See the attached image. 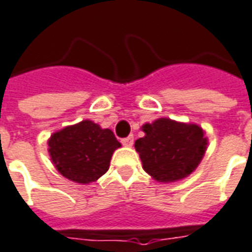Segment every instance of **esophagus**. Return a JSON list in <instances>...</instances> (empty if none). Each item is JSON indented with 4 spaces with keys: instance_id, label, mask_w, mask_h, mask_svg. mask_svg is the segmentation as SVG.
Here are the masks:
<instances>
[{
    "instance_id": "34e87169",
    "label": "esophagus",
    "mask_w": 252,
    "mask_h": 252,
    "mask_svg": "<svg viewBox=\"0 0 252 252\" xmlns=\"http://www.w3.org/2000/svg\"><path fill=\"white\" fill-rule=\"evenodd\" d=\"M121 142H122L125 146H131L133 145V142H134V138H133V135H129V137H125V138H122Z\"/></svg>"
}]
</instances>
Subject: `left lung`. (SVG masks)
Here are the masks:
<instances>
[{
    "mask_svg": "<svg viewBox=\"0 0 252 252\" xmlns=\"http://www.w3.org/2000/svg\"><path fill=\"white\" fill-rule=\"evenodd\" d=\"M145 137L135 141V151L148 174L158 182H175L190 175L201 163L206 138L197 125L167 118L144 126Z\"/></svg>",
    "mask_w": 252,
    "mask_h": 252,
    "instance_id": "left-lung-1",
    "label": "left lung"
}]
</instances>
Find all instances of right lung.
<instances>
[{
	"mask_svg": "<svg viewBox=\"0 0 252 252\" xmlns=\"http://www.w3.org/2000/svg\"><path fill=\"white\" fill-rule=\"evenodd\" d=\"M110 129L83 121L57 131L49 140V152L53 163L67 179L77 183H89L107 172L114 151L119 148Z\"/></svg>",
	"mask_w": 252,
	"mask_h": 252,
	"instance_id": "1",
	"label": "right lung"
}]
</instances>
